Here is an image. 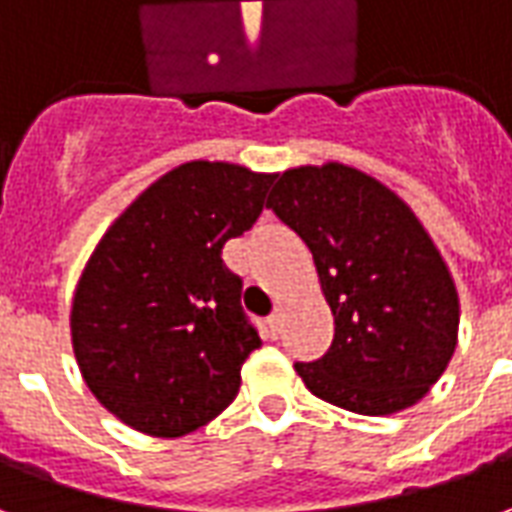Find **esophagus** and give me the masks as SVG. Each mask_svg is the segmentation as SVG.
<instances>
[{"instance_id": "1", "label": "esophagus", "mask_w": 512, "mask_h": 512, "mask_svg": "<svg viewBox=\"0 0 512 512\" xmlns=\"http://www.w3.org/2000/svg\"><path fill=\"white\" fill-rule=\"evenodd\" d=\"M266 323H268V332H271V337H277L279 329H282V312H274Z\"/></svg>"}]
</instances>
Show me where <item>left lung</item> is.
I'll return each mask as SVG.
<instances>
[{"label":"left lung","mask_w":512,"mask_h":512,"mask_svg":"<svg viewBox=\"0 0 512 512\" xmlns=\"http://www.w3.org/2000/svg\"><path fill=\"white\" fill-rule=\"evenodd\" d=\"M266 208L307 244L334 315L326 356L296 365L304 386L365 417L419 403L455 354L461 301L417 213L340 161L285 169Z\"/></svg>","instance_id":"left-lung-1"}]
</instances>
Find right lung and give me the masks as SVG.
I'll list each match as a JSON object with an SVG mask.
<instances>
[{"instance_id": "1", "label": "right lung", "mask_w": 512, "mask_h": 512, "mask_svg": "<svg viewBox=\"0 0 512 512\" xmlns=\"http://www.w3.org/2000/svg\"><path fill=\"white\" fill-rule=\"evenodd\" d=\"M277 172L186 161L109 224L76 282L71 343L84 384L128 428L178 439L238 395L260 337L222 246L246 233Z\"/></svg>"}]
</instances>
